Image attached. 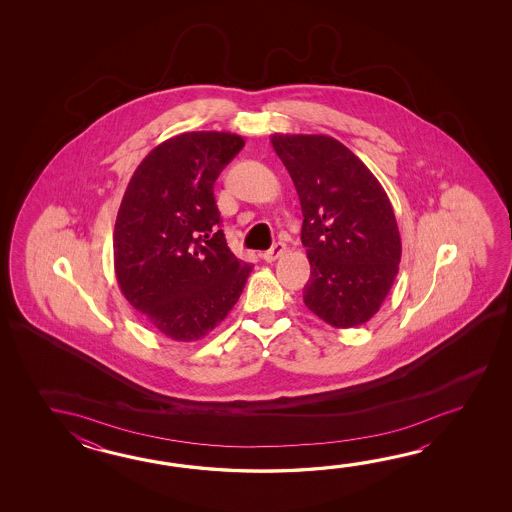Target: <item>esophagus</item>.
<instances>
[{
  "instance_id": "34e87169",
  "label": "esophagus",
  "mask_w": 512,
  "mask_h": 512,
  "mask_svg": "<svg viewBox=\"0 0 512 512\" xmlns=\"http://www.w3.org/2000/svg\"><path fill=\"white\" fill-rule=\"evenodd\" d=\"M283 252H285V245L278 241V243H274V245H272L269 251L263 252V260L267 261V263H272V261L282 258Z\"/></svg>"
}]
</instances>
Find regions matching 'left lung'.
Wrapping results in <instances>:
<instances>
[{"instance_id":"8db88e82","label":"left lung","mask_w":512,"mask_h":512,"mask_svg":"<svg viewBox=\"0 0 512 512\" xmlns=\"http://www.w3.org/2000/svg\"><path fill=\"white\" fill-rule=\"evenodd\" d=\"M304 214L302 243L311 278L304 304L340 329L366 324L390 293L401 234L377 177L329 135H271Z\"/></svg>"}]
</instances>
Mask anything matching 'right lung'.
Masks as SVG:
<instances>
[{"mask_svg":"<svg viewBox=\"0 0 512 512\" xmlns=\"http://www.w3.org/2000/svg\"><path fill=\"white\" fill-rule=\"evenodd\" d=\"M245 141L186 131L161 142L131 175L113 232L124 298L164 337L194 342L225 320L252 265L221 229L214 183Z\"/></svg>","mask_w":512,"mask_h":512,"instance_id":"add662e5","label":"right lung"}]
</instances>
